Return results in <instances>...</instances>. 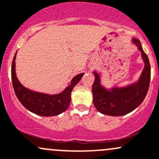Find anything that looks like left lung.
I'll list each match as a JSON object with an SVG mask.
<instances>
[{
  "instance_id": "left-lung-1",
  "label": "left lung",
  "mask_w": 159,
  "mask_h": 159,
  "mask_svg": "<svg viewBox=\"0 0 159 159\" xmlns=\"http://www.w3.org/2000/svg\"><path fill=\"white\" fill-rule=\"evenodd\" d=\"M133 43L141 52L145 67L139 80L126 88H113L108 91L101 84L100 75L93 71L95 76L92 86L93 103L97 110L109 116H123L138 107L146 98L150 84L151 67L148 56L142 48L138 39H133Z\"/></svg>"
}]
</instances>
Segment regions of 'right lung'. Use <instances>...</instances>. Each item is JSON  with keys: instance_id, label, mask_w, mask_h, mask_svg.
I'll list each match as a JSON object with an SVG mask.
<instances>
[{"instance_id": "add662e5", "label": "right lung", "mask_w": 159, "mask_h": 159, "mask_svg": "<svg viewBox=\"0 0 159 159\" xmlns=\"http://www.w3.org/2000/svg\"><path fill=\"white\" fill-rule=\"evenodd\" d=\"M17 52V51H16ZM16 52L13 57L11 67V78L13 89L18 100L32 113L43 116H52L66 111L71 102V93L74 87L79 82L84 73L79 74L73 78L71 84L58 94L49 95L46 93L30 91L27 89L18 81L15 72V59Z\"/></svg>"}]
</instances>
